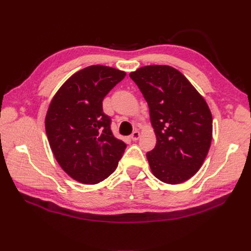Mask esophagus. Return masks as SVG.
Returning <instances> with one entry per match:
<instances>
[{
    "mask_svg": "<svg viewBox=\"0 0 251 251\" xmlns=\"http://www.w3.org/2000/svg\"><path fill=\"white\" fill-rule=\"evenodd\" d=\"M139 136H140V134H139L138 131H134V132L132 133V135H131V139H132L133 141L138 140V139H139Z\"/></svg>",
    "mask_w": 251,
    "mask_h": 251,
    "instance_id": "esophagus-1",
    "label": "esophagus"
}]
</instances>
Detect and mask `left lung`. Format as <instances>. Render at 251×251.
<instances>
[{
    "mask_svg": "<svg viewBox=\"0 0 251 251\" xmlns=\"http://www.w3.org/2000/svg\"><path fill=\"white\" fill-rule=\"evenodd\" d=\"M150 109L156 147L147 158L154 176L179 184L200 170L212 136L208 105L183 74L170 66L151 65L130 73Z\"/></svg>",
    "mask_w": 251,
    "mask_h": 251,
    "instance_id": "obj_1",
    "label": "left lung"
}]
</instances>
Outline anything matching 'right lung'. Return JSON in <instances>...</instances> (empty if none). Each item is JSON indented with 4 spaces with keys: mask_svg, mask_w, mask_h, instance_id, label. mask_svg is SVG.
Segmentation results:
<instances>
[{
    "mask_svg": "<svg viewBox=\"0 0 251 251\" xmlns=\"http://www.w3.org/2000/svg\"><path fill=\"white\" fill-rule=\"evenodd\" d=\"M126 76L94 65L68 79L53 97L45 119L50 148L62 169L80 183L96 184L116 170L126 144L114 137L104 96Z\"/></svg>",
    "mask_w": 251,
    "mask_h": 251,
    "instance_id": "right-lung-1",
    "label": "right lung"
}]
</instances>
